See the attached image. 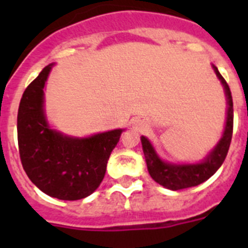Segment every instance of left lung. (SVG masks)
<instances>
[{
  "mask_svg": "<svg viewBox=\"0 0 248 248\" xmlns=\"http://www.w3.org/2000/svg\"><path fill=\"white\" fill-rule=\"evenodd\" d=\"M215 73L220 79L221 84L225 91L227 100V115L226 124L223 129V134L218 143L214 149L206 155L205 159L198 164H174L164 161L156 154L154 146L151 145L148 138L141 137V145H143L144 156H145L148 171L153 180L156 181L161 186L169 190L176 191V190L186 189L198 186L206 181L217 171L229 151L230 144L232 139V129H233V103H232L231 91L229 84L223 79L218 69L212 65Z\"/></svg>",
  "mask_w": 248,
  "mask_h": 248,
  "instance_id": "1",
  "label": "left lung"
}]
</instances>
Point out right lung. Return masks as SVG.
I'll list each match as a JSON object with an SVG mask.
<instances>
[{
	"instance_id": "right-lung-1",
	"label": "right lung",
	"mask_w": 248,
	"mask_h": 248,
	"mask_svg": "<svg viewBox=\"0 0 248 248\" xmlns=\"http://www.w3.org/2000/svg\"><path fill=\"white\" fill-rule=\"evenodd\" d=\"M49 64L21 98L17 137L22 166L41 191L59 200H80L98 189L107 164L124 129L88 138L62 134L49 126L45 113V85Z\"/></svg>"
}]
</instances>
